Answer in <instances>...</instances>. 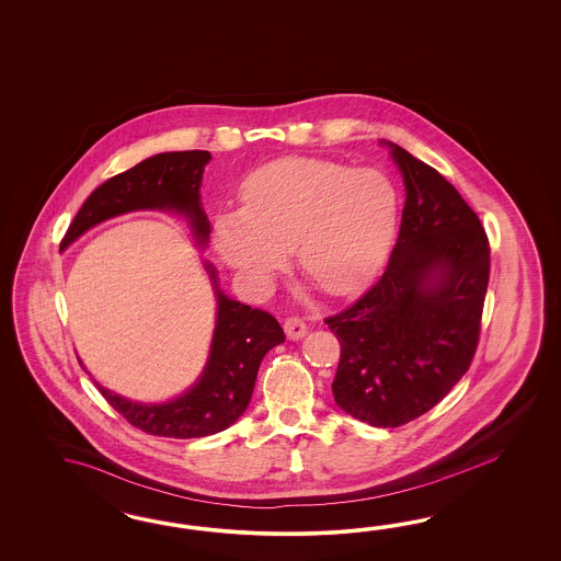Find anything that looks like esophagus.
I'll return each instance as SVG.
<instances>
[{"mask_svg": "<svg viewBox=\"0 0 561 561\" xmlns=\"http://www.w3.org/2000/svg\"><path fill=\"white\" fill-rule=\"evenodd\" d=\"M284 331H286V335H288L289 340L298 341L302 340L306 333H308V327H306L302 319L289 317V319H286V323H284Z\"/></svg>", "mask_w": 561, "mask_h": 561, "instance_id": "34e87169", "label": "esophagus"}]
</instances>
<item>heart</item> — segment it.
I'll list each match as a JSON object with an SVG mask.
<instances>
[{
  "mask_svg": "<svg viewBox=\"0 0 561 561\" xmlns=\"http://www.w3.org/2000/svg\"><path fill=\"white\" fill-rule=\"evenodd\" d=\"M242 209L221 211L214 242L226 265L253 291L270 286L289 247L298 267L327 294L362 288L389 251L399 195L374 169L286 158L255 170Z\"/></svg>",
  "mask_w": 561,
  "mask_h": 561,
  "instance_id": "1",
  "label": "heart"
}]
</instances>
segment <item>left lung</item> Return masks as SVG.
Returning a JSON list of instances; mask_svg holds the SVG:
<instances>
[{
    "label": "left lung",
    "instance_id": "8db88e82",
    "mask_svg": "<svg viewBox=\"0 0 561 561\" xmlns=\"http://www.w3.org/2000/svg\"><path fill=\"white\" fill-rule=\"evenodd\" d=\"M405 183L399 238L382 277L324 319L341 359L335 403L374 427L438 405L469 370L490 282V244L476 211L440 172L392 141Z\"/></svg>",
    "mask_w": 561,
    "mask_h": 561
}]
</instances>
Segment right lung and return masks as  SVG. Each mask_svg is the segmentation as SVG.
<instances>
[{
	"label": "right lung",
	"instance_id": "1",
	"mask_svg": "<svg viewBox=\"0 0 561 561\" xmlns=\"http://www.w3.org/2000/svg\"><path fill=\"white\" fill-rule=\"evenodd\" d=\"M209 160L211 153L205 150L156 153L108 179L92 191L76 214L61 240V251L101 221L146 209L183 216L195 244L205 249L211 230L199 188ZM204 267L216 294V327L204 370L187 391L164 403H139L94 380L108 405L146 434L202 438L230 427L251 403L261 359L286 341L284 329L270 312L228 298L221 291L216 267L209 261ZM82 368L85 370L84 364Z\"/></svg>",
	"mask_w": 561,
	"mask_h": 561
}]
</instances>
